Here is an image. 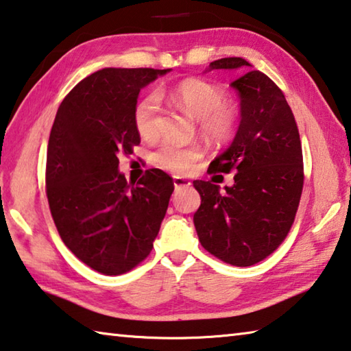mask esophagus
I'll return each instance as SVG.
<instances>
[{"label": "esophagus", "instance_id": "esophagus-1", "mask_svg": "<svg viewBox=\"0 0 351 351\" xmlns=\"http://www.w3.org/2000/svg\"><path fill=\"white\" fill-rule=\"evenodd\" d=\"M189 180H186V178H181V176H173V186L175 189H181V187H189L190 186Z\"/></svg>", "mask_w": 351, "mask_h": 351}]
</instances>
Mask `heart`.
I'll return each instance as SVG.
<instances>
[{
	"label": "heart",
	"mask_w": 351,
	"mask_h": 351,
	"mask_svg": "<svg viewBox=\"0 0 351 351\" xmlns=\"http://www.w3.org/2000/svg\"><path fill=\"white\" fill-rule=\"evenodd\" d=\"M173 104L186 111L189 116L198 119L201 133L212 142L229 141L232 138L239 121L235 106L224 100L221 88L201 79H186L169 91ZM161 100L156 93H148L134 106V127L144 139H154L158 136V116ZM201 148L198 145H180L167 142L158 153L154 161L173 173H189L199 161Z\"/></svg>",
	"instance_id": "obj_1"
}]
</instances>
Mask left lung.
Listing matches in <instances>:
<instances>
[{"mask_svg":"<svg viewBox=\"0 0 351 351\" xmlns=\"http://www.w3.org/2000/svg\"><path fill=\"white\" fill-rule=\"evenodd\" d=\"M237 71L230 85L240 97V125L230 145L209 171L234 173L219 190L212 181H193L201 197L193 224L206 251L234 266L268 257L288 235L304 187V159L294 114L274 82L241 57L212 62Z\"/></svg>","mask_w":351,"mask_h":351,"instance_id":"1","label":"left lung"}]
</instances>
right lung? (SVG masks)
Masks as SVG:
<instances>
[{
  "label": "right lung",
  "mask_w": 351,
  "mask_h": 351,
  "mask_svg": "<svg viewBox=\"0 0 351 351\" xmlns=\"http://www.w3.org/2000/svg\"><path fill=\"white\" fill-rule=\"evenodd\" d=\"M170 71L100 69L77 83L57 111L47 144V203L64 245L100 274L139 265L167 212L173 180L150 169L128 184L119 156L141 142L133 119L141 90Z\"/></svg>",
  "instance_id": "right-lung-1"
}]
</instances>
